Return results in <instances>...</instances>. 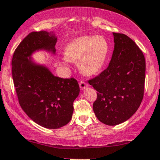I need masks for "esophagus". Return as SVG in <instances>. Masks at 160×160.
<instances>
[{"instance_id": "1", "label": "esophagus", "mask_w": 160, "mask_h": 160, "mask_svg": "<svg viewBox=\"0 0 160 160\" xmlns=\"http://www.w3.org/2000/svg\"><path fill=\"white\" fill-rule=\"evenodd\" d=\"M79 86H80V88L81 89H84L85 88H87L88 86V84L87 83V82H84V81H81V82H79Z\"/></svg>"}]
</instances>
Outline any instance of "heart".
Here are the masks:
<instances>
[{
    "label": "heart",
    "instance_id": "obj_1",
    "mask_svg": "<svg viewBox=\"0 0 160 160\" xmlns=\"http://www.w3.org/2000/svg\"><path fill=\"white\" fill-rule=\"evenodd\" d=\"M109 46L104 37L85 36L69 43L64 54L67 61H78V67L86 75H93L102 68Z\"/></svg>",
    "mask_w": 160,
    "mask_h": 160
}]
</instances>
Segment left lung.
<instances>
[{
    "label": "left lung",
    "instance_id": "8db88e82",
    "mask_svg": "<svg viewBox=\"0 0 160 160\" xmlns=\"http://www.w3.org/2000/svg\"><path fill=\"white\" fill-rule=\"evenodd\" d=\"M114 49L106 69L88 83L97 91L93 104L99 121L115 126L136 113L144 97L145 58L136 42L121 33H113Z\"/></svg>",
    "mask_w": 160,
    "mask_h": 160
}]
</instances>
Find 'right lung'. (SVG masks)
<instances>
[{
  "label": "right lung",
  "instance_id": "1",
  "mask_svg": "<svg viewBox=\"0 0 160 160\" xmlns=\"http://www.w3.org/2000/svg\"><path fill=\"white\" fill-rule=\"evenodd\" d=\"M56 42L57 38L48 32H31L17 46L12 59L13 83L21 107L32 121L48 129H58L70 121L73 102L80 91L76 78L54 76L30 60L36 50L54 53Z\"/></svg>",
  "mask_w": 160,
  "mask_h": 160
}]
</instances>
